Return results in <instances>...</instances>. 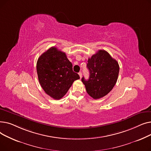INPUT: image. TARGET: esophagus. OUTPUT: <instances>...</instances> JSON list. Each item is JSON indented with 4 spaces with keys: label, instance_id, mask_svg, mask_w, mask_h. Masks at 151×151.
Returning <instances> with one entry per match:
<instances>
[{
    "label": "esophagus",
    "instance_id": "34e87169",
    "mask_svg": "<svg viewBox=\"0 0 151 151\" xmlns=\"http://www.w3.org/2000/svg\"><path fill=\"white\" fill-rule=\"evenodd\" d=\"M79 74V75H80V78L82 77V73L81 72H80L78 73Z\"/></svg>",
    "mask_w": 151,
    "mask_h": 151
}]
</instances>
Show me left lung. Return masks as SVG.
Instances as JSON below:
<instances>
[{"label": "left lung", "instance_id": "8db88e82", "mask_svg": "<svg viewBox=\"0 0 151 151\" xmlns=\"http://www.w3.org/2000/svg\"><path fill=\"white\" fill-rule=\"evenodd\" d=\"M87 68L89 70V78L81 81L87 92L93 99L105 96L115 86L119 71L118 62L105 50H99L89 58Z\"/></svg>", "mask_w": 151, "mask_h": 151}]
</instances>
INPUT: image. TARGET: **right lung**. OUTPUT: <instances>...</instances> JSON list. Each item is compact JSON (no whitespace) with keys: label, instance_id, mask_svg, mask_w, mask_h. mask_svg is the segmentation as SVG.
Wrapping results in <instances>:
<instances>
[{"label":"right lung","instance_id":"1","mask_svg":"<svg viewBox=\"0 0 151 151\" xmlns=\"http://www.w3.org/2000/svg\"><path fill=\"white\" fill-rule=\"evenodd\" d=\"M37 71L38 81L44 91L55 100L65 96L73 83L80 79L73 71L72 63L66 54L51 47L38 59Z\"/></svg>","mask_w":151,"mask_h":151}]
</instances>
